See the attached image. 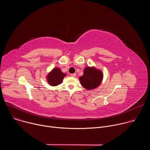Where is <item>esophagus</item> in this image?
<instances>
[{"instance_id": "1", "label": "esophagus", "mask_w": 150, "mask_h": 150, "mask_svg": "<svg viewBox=\"0 0 150 150\" xmlns=\"http://www.w3.org/2000/svg\"><path fill=\"white\" fill-rule=\"evenodd\" d=\"M71 76L72 77H76V74H71Z\"/></svg>"}]
</instances>
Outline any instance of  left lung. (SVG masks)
I'll return each instance as SVG.
<instances>
[{
    "mask_svg": "<svg viewBox=\"0 0 150 150\" xmlns=\"http://www.w3.org/2000/svg\"><path fill=\"white\" fill-rule=\"evenodd\" d=\"M103 79V74L102 71L94 67L85 68L83 75L79 78L82 86L88 90L97 88L101 84Z\"/></svg>",
    "mask_w": 150,
    "mask_h": 150,
    "instance_id": "left-lung-1",
    "label": "left lung"
}]
</instances>
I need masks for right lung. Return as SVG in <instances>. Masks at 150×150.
Wrapping results in <instances>:
<instances>
[{
	"label": "right lung",
	"instance_id": "1",
	"mask_svg": "<svg viewBox=\"0 0 150 150\" xmlns=\"http://www.w3.org/2000/svg\"><path fill=\"white\" fill-rule=\"evenodd\" d=\"M66 76V74L62 72L60 68H54L49 72L46 76V79L50 85L54 87L60 84Z\"/></svg>",
	"mask_w": 150,
	"mask_h": 150
}]
</instances>
